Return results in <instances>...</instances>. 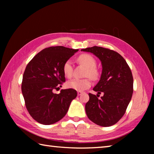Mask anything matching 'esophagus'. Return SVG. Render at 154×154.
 Listing matches in <instances>:
<instances>
[{"label":"esophagus","mask_w":154,"mask_h":154,"mask_svg":"<svg viewBox=\"0 0 154 154\" xmlns=\"http://www.w3.org/2000/svg\"><path fill=\"white\" fill-rule=\"evenodd\" d=\"M81 94H83V92H81V91H77V94H78V96H80Z\"/></svg>","instance_id":"obj_1"}]
</instances>
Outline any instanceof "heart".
<instances>
[{"instance_id": "1", "label": "heart", "mask_w": 154, "mask_h": 154, "mask_svg": "<svg viewBox=\"0 0 154 154\" xmlns=\"http://www.w3.org/2000/svg\"><path fill=\"white\" fill-rule=\"evenodd\" d=\"M79 63L86 67L84 76L87 77L82 79H73L69 81L67 87L78 91H83L91 87L93 80H97L99 78L100 71L96 65L97 61L92 55L89 54H81L77 58ZM63 72L65 77L70 79L73 77V65L70 60H67L63 65Z\"/></svg>"}]
</instances>
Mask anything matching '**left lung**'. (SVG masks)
Listing matches in <instances>:
<instances>
[{
	"instance_id": "1",
	"label": "left lung",
	"mask_w": 154,
	"mask_h": 154,
	"mask_svg": "<svg viewBox=\"0 0 154 154\" xmlns=\"http://www.w3.org/2000/svg\"><path fill=\"white\" fill-rule=\"evenodd\" d=\"M81 51L93 53L101 61L103 66L100 81L93 91L104 95L89 93L85 104L88 118L101 126H110L121 119L133 93V76L131 69L122 55L108 48L93 46Z\"/></svg>"
}]
</instances>
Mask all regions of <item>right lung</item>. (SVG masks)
I'll list each match as a JSON object with an SVG mask.
<instances>
[{
	"instance_id": "right-lung-1",
	"label": "right lung",
	"mask_w": 154,
	"mask_h": 154,
	"mask_svg": "<svg viewBox=\"0 0 154 154\" xmlns=\"http://www.w3.org/2000/svg\"><path fill=\"white\" fill-rule=\"evenodd\" d=\"M78 50L63 46L44 49L28 63L23 75L22 93L29 114L38 122L50 125L58 122L67 112L76 90L61 89L65 82L63 65Z\"/></svg>"
}]
</instances>
